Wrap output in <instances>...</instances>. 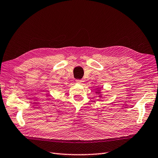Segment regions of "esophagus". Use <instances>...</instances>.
Segmentation results:
<instances>
[{
	"label": "esophagus",
	"mask_w": 158,
	"mask_h": 158,
	"mask_svg": "<svg viewBox=\"0 0 158 158\" xmlns=\"http://www.w3.org/2000/svg\"><path fill=\"white\" fill-rule=\"evenodd\" d=\"M76 82L78 84H82L84 81H83V80H76Z\"/></svg>",
	"instance_id": "obj_1"
}]
</instances>
